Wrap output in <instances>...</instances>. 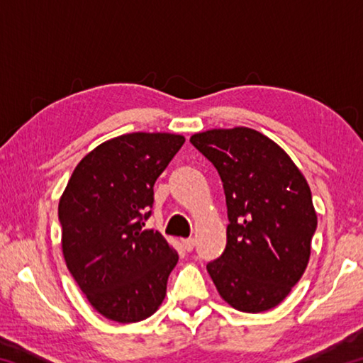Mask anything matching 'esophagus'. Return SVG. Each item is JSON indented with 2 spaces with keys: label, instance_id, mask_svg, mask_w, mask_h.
Listing matches in <instances>:
<instances>
[{
  "label": "esophagus",
  "instance_id": "1",
  "mask_svg": "<svg viewBox=\"0 0 363 363\" xmlns=\"http://www.w3.org/2000/svg\"><path fill=\"white\" fill-rule=\"evenodd\" d=\"M182 247L186 251H192L194 247H195V240H194V238H184Z\"/></svg>",
  "mask_w": 363,
  "mask_h": 363
}]
</instances>
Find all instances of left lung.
I'll return each mask as SVG.
<instances>
[{
  "instance_id": "obj_1",
  "label": "left lung",
  "mask_w": 363,
  "mask_h": 363,
  "mask_svg": "<svg viewBox=\"0 0 363 363\" xmlns=\"http://www.w3.org/2000/svg\"><path fill=\"white\" fill-rule=\"evenodd\" d=\"M218 169L227 205V245L208 274L233 309L279 306L303 277L317 229L306 177L286 152L251 128L190 138Z\"/></svg>"
}]
</instances>
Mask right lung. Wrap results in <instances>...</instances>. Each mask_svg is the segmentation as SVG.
Here are the masks:
<instances>
[{
  "label": "right lung",
  "instance_id": "1",
  "mask_svg": "<svg viewBox=\"0 0 363 363\" xmlns=\"http://www.w3.org/2000/svg\"><path fill=\"white\" fill-rule=\"evenodd\" d=\"M186 143L169 133H131L91 150L59 200L67 267L94 309L108 320L140 322L167 296L176 250L143 229L153 184Z\"/></svg>",
  "mask_w": 363,
  "mask_h": 363
}]
</instances>
